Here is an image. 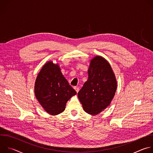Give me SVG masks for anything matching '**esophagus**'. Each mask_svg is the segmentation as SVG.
<instances>
[{
	"label": "esophagus",
	"instance_id": "obj_1",
	"mask_svg": "<svg viewBox=\"0 0 153 153\" xmlns=\"http://www.w3.org/2000/svg\"><path fill=\"white\" fill-rule=\"evenodd\" d=\"M74 90H76V91L77 93L79 92V88H78V87H76V86H74Z\"/></svg>",
	"mask_w": 153,
	"mask_h": 153
}]
</instances>
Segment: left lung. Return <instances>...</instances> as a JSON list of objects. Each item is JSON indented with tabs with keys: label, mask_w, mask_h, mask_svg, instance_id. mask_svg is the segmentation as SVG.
Here are the masks:
<instances>
[{
	"label": "left lung",
	"mask_w": 153,
	"mask_h": 153,
	"mask_svg": "<svg viewBox=\"0 0 153 153\" xmlns=\"http://www.w3.org/2000/svg\"><path fill=\"white\" fill-rule=\"evenodd\" d=\"M88 74L77 96L83 110L97 115L110 105L117 90V80L110 63L100 56L91 60Z\"/></svg>",
	"instance_id": "1"
}]
</instances>
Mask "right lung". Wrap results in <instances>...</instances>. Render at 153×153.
<instances>
[{"label": "right lung", "instance_id": "1", "mask_svg": "<svg viewBox=\"0 0 153 153\" xmlns=\"http://www.w3.org/2000/svg\"><path fill=\"white\" fill-rule=\"evenodd\" d=\"M58 63L48 61L41 68L34 84L35 96L47 113H62L67 102L77 93L63 76Z\"/></svg>", "mask_w": 153, "mask_h": 153}]
</instances>
